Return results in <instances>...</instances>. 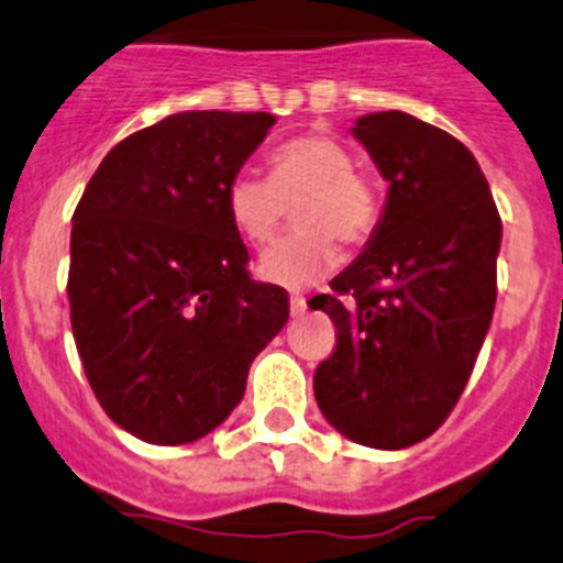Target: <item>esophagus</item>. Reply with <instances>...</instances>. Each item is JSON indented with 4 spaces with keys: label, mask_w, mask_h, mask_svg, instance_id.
Listing matches in <instances>:
<instances>
[{
    "label": "esophagus",
    "mask_w": 563,
    "mask_h": 563,
    "mask_svg": "<svg viewBox=\"0 0 563 563\" xmlns=\"http://www.w3.org/2000/svg\"><path fill=\"white\" fill-rule=\"evenodd\" d=\"M306 308H308V302L302 295H292V298H289V313L292 316H302L306 313Z\"/></svg>",
    "instance_id": "34e87169"
}]
</instances>
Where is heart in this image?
<instances>
[{"label":"heart","instance_id":"heart-1","mask_svg":"<svg viewBox=\"0 0 563 563\" xmlns=\"http://www.w3.org/2000/svg\"><path fill=\"white\" fill-rule=\"evenodd\" d=\"M295 207L289 236L271 244L257 261V276L287 289L324 279L338 265L334 239L349 247L369 242L383 201L375 183L353 169L351 151L330 135H298L268 154V178L242 169L225 186L233 229L252 244H265Z\"/></svg>","mask_w":563,"mask_h":563}]
</instances>
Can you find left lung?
I'll return each instance as SVG.
<instances>
[{"label": "left lung", "instance_id": "1", "mask_svg": "<svg viewBox=\"0 0 563 563\" xmlns=\"http://www.w3.org/2000/svg\"><path fill=\"white\" fill-rule=\"evenodd\" d=\"M390 183L366 250L316 295L338 327L316 366L324 418L351 441L404 450L428 439L465 390L497 300L503 220L457 137L404 111L353 128Z\"/></svg>", "mask_w": 563, "mask_h": 563}]
</instances>
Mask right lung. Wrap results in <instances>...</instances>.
Here are the masks:
<instances>
[{"label": "right lung", "instance_id": "1", "mask_svg": "<svg viewBox=\"0 0 563 563\" xmlns=\"http://www.w3.org/2000/svg\"><path fill=\"white\" fill-rule=\"evenodd\" d=\"M274 122L173 113L113 145L74 210L66 289L81 366L106 415L148 444L218 428L289 319L287 292L250 279L225 210V186Z\"/></svg>", "mask_w": 563, "mask_h": 563}]
</instances>
